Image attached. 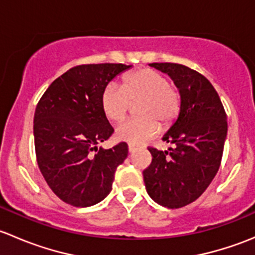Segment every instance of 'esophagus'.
Instances as JSON below:
<instances>
[{
    "mask_svg": "<svg viewBox=\"0 0 255 255\" xmlns=\"http://www.w3.org/2000/svg\"><path fill=\"white\" fill-rule=\"evenodd\" d=\"M135 148H137V146L133 145V144H128V151H129V153H133V151L135 150Z\"/></svg>",
    "mask_w": 255,
    "mask_h": 255,
    "instance_id": "obj_1",
    "label": "esophagus"
}]
</instances>
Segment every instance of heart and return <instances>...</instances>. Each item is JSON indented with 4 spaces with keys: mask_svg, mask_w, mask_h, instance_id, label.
Instances as JSON below:
<instances>
[{
    "mask_svg": "<svg viewBox=\"0 0 255 255\" xmlns=\"http://www.w3.org/2000/svg\"><path fill=\"white\" fill-rule=\"evenodd\" d=\"M101 109L113 123L122 122L135 104L139 117L122 123L116 130L121 140L143 144L176 120L181 107V95L165 75L153 69H139L126 74L121 86L107 84L101 92Z\"/></svg>",
    "mask_w": 255,
    "mask_h": 255,
    "instance_id": "1",
    "label": "heart"
}]
</instances>
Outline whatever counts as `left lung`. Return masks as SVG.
<instances>
[{"mask_svg": "<svg viewBox=\"0 0 255 255\" xmlns=\"http://www.w3.org/2000/svg\"><path fill=\"white\" fill-rule=\"evenodd\" d=\"M181 95L176 122L163 140L170 151L148 146L151 163L143 171L149 196L164 207L180 208L199 199L220 169L227 135V115L215 87L196 70L175 63H153Z\"/></svg>", "mask_w": 255, "mask_h": 255, "instance_id": "left-lung-1", "label": "left lung"}]
</instances>
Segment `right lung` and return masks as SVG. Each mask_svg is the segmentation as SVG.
Listing matches in <instances>:
<instances>
[{"mask_svg": "<svg viewBox=\"0 0 255 255\" xmlns=\"http://www.w3.org/2000/svg\"><path fill=\"white\" fill-rule=\"evenodd\" d=\"M126 64H84L54 80L34 113V145L42 175L66 204L87 207L112 190L116 169L128 155L127 143L97 149L113 134L101 109V92Z\"/></svg>", "mask_w": 255, "mask_h": 255, "instance_id": "right-lung-1", "label": "right lung"}]
</instances>
